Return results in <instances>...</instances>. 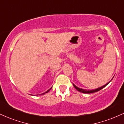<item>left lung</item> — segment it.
I'll list each match as a JSON object with an SVG mask.
<instances>
[{
	"label": "left lung",
	"mask_w": 124,
	"mask_h": 124,
	"mask_svg": "<svg viewBox=\"0 0 124 124\" xmlns=\"http://www.w3.org/2000/svg\"><path fill=\"white\" fill-rule=\"evenodd\" d=\"M110 80V81H111ZM110 81H109V82H108V83H107L106 84V85H104V86H101V87H99V88H97V89H94V90H86V89H80V88H79V87H77L76 86H75V85H74V84H73V86L75 87V89H76L78 91H79V92H81V93H87V94H90V93H95V92H98V91H99V90H101L102 89H103L104 87H106L107 85H108V84L109 82H110Z\"/></svg>",
	"instance_id": "left-lung-1"
}]
</instances>
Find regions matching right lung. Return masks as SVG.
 Instances as JSON below:
<instances>
[{
	"mask_svg": "<svg viewBox=\"0 0 124 124\" xmlns=\"http://www.w3.org/2000/svg\"><path fill=\"white\" fill-rule=\"evenodd\" d=\"M52 87H51V88H50V89H49V90H47V91H46V92H45V93H43L41 94V95H42V94H45V93H48V92H49V90H51V89H52Z\"/></svg>",
	"mask_w": 124,
	"mask_h": 124,
	"instance_id": "obj_1",
	"label": "right lung"
}]
</instances>
